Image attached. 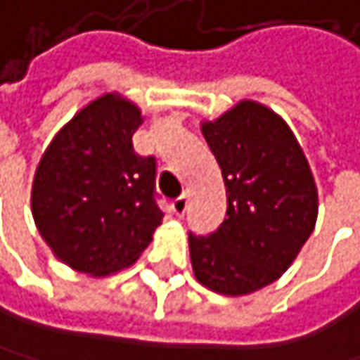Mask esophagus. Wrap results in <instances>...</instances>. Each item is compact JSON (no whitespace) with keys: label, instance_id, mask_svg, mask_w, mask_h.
Returning a JSON list of instances; mask_svg holds the SVG:
<instances>
[{"label":"esophagus","instance_id":"1","mask_svg":"<svg viewBox=\"0 0 360 360\" xmlns=\"http://www.w3.org/2000/svg\"><path fill=\"white\" fill-rule=\"evenodd\" d=\"M170 209H172V213H174L176 217H184L186 211H188V196H179L176 200H172Z\"/></svg>","mask_w":360,"mask_h":360}]
</instances>
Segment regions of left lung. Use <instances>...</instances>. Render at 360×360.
<instances>
[{"mask_svg":"<svg viewBox=\"0 0 360 360\" xmlns=\"http://www.w3.org/2000/svg\"><path fill=\"white\" fill-rule=\"evenodd\" d=\"M202 134L219 162L228 211L209 236L190 234L200 285L221 295H249L278 281L310 238L319 194L308 160L281 115L240 101Z\"/></svg>","mask_w":360,"mask_h":360,"instance_id":"8db88e82","label":"left lung"}]
</instances>
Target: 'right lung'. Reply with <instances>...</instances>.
Here are the masks:
<instances>
[{
  "instance_id": "obj_1",
  "label": "right lung",
  "mask_w": 360,
  "mask_h": 360,
  "mask_svg": "<svg viewBox=\"0 0 360 360\" xmlns=\"http://www.w3.org/2000/svg\"><path fill=\"white\" fill-rule=\"evenodd\" d=\"M134 103L103 94L73 115L44 151L31 190L35 226L69 268L107 276L151 243L164 213L155 202V158L139 155Z\"/></svg>"
}]
</instances>
